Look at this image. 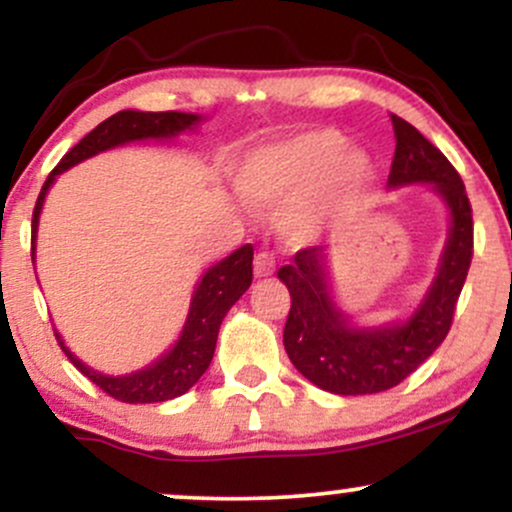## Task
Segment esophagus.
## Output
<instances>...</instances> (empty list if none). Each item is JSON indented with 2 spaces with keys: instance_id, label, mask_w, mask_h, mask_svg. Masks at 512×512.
I'll return each instance as SVG.
<instances>
[{
  "instance_id": "1",
  "label": "esophagus",
  "mask_w": 512,
  "mask_h": 512,
  "mask_svg": "<svg viewBox=\"0 0 512 512\" xmlns=\"http://www.w3.org/2000/svg\"><path fill=\"white\" fill-rule=\"evenodd\" d=\"M274 255L272 252H257L255 255V276H272L274 274Z\"/></svg>"
}]
</instances>
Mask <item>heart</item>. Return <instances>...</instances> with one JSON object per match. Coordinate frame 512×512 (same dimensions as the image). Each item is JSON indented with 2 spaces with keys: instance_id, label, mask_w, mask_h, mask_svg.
<instances>
[{
  "instance_id": "obj_1",
  "label": "heart",
  "mask_w": 512,
  "mask_h": 512,
  "mask_svg": "<svg viewBox=\"0 0 512 512\" xmlns=\"http://www.w3.org/2000/svg\"><path fill=\"white\" fill-rule=\"evenodd\" d=\"M373 180L366 151L344 146L332 127L308 129L296 137L260 146L238 170V187L250 204L281 211V233L305 243L334 211L351 204Z\"/></svg>"
}]
</instances>
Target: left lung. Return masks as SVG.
Returning <instances> with one entry per match:
<instances>
[{
    "instance_id": "obj_1",
    "label": "left lung",
    "mask_w": 512,
    "mask_h": 512,
    "mask_svg": "<svg viewBox=\"0 0 512 512\" xmlns=\"http://www.w3.org/2000/svg\"><path fill=\"white\" fill-rule=\"evenodd\" d=\"M395 158L390 187L428 182L450 211L438 276L414 315L383 327H354L332 301L322 245L303 248L281 267L291 293L284 349L310 383L334 395H375L409 378L448 337L457 298L474 255V221L464 182L452 163L407 120L392 115Z\"/></svg>"
}]
</instances>
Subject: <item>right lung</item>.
<instances>
[{
	"mask_svg": "<svg viewBox=\"0 0 512 512\" xmlns=\"http://www.w3.org/2000/svg\"><path fill=\"white\" fill-rule=\"evenodd\" d=\"M202 120L199 115L192 113H139V110H120V113L103 120L101 125L86 134L79 144L64 154L57 163L55 170L45 180L43 190H40L38 202L33 209L31 223V257L35 260V233H38L40 209H43L45 195H48L50 185L60 173L76 163L86 161V158L101 154V151L115 149L127 142H142V139H168L175 134L192 129ZM252 284V245H243L236 252L226 257V260L216 262L204 272L202 281L197 284L195 296H192L190 313L187 322L182 327L180 339L175 342L168 354H163L156 363L146 366L137 373L129 375H103L98 370L88 368L81 363L72 351L62 342L60 334L55 332L57 342L62 351L67 354L69 361L74 363L81 373L98 385L105 395H110L117 402L125 404H151V402H168V399L185 395L192 385L197 383L209 368L211 358H214L216 337H219V327L226 317L231 305L250 289Z\"/></svg>",
	"mask_w": 512,
	"mask_h": 512,
	"instance_id": "1",
	"label": "right lung"
}]
</instances>
